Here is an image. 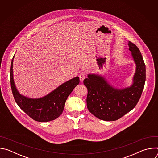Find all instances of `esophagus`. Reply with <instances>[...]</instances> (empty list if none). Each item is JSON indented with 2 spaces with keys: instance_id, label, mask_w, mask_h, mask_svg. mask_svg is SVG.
Returning <instances> with one entry per match:
<instances>
[{
  "instance_id": "34e87169",
  "label": "esophagus",
  "mask_w": 158,
  "mask_h": 158,
  "mask_svg": "<svg viewBox=\"0 0 158 158\" xmlns=\"http://www.w3.org/2000/svg\"><path fill=\"white\" fill-rule=\"evenodd\" d=\"M85 72H82L81 73V74H79V79H80V81L81 82H82L84 81V79H85Z\"/></svg>"
}]
</instances>
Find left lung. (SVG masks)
I'll list each match as a JSON object with an SVG mask.
<instances>
[{"label":"left lung","instance_id":"obj_1","mask_svg":"<svg viewBox=\"0 0 158 158\" xmlns=\"http://www.w3.org/2000/svg\"><path fill=\"white\" fill-rule=\"evenodd\" d=\"M129 49L136 64L132 85L123 89L112 87L101 76L89 74L84 80L87 89V107L99 119L116 121L131 111L138 102L146 81V65L138 48L129 41Z\"/></svg>","mask_w":158,"mask_h":158}]
</instances>
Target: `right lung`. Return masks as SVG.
Here are the masks:
<instances>
[{
	"label": "right lung",
	"instance_id": "obj_1",
	"mask_svg": "<svg viewBox=\"0 0 158 158\" xmlns=\"http://www.w3.org/2000/svg\"><path fill=\"white\" fill-rule=\"evenodd\" d=\"M10 66V85L14 99L19 107L32 119L48 122L57 119L62 113L66 99L79 83L76 77L59 86L47 96L39 99H30L20 95L13 79V59Z\"/></svg>",
	"mask_w": 158,
	"mask_h": 158
}]
</instances>
